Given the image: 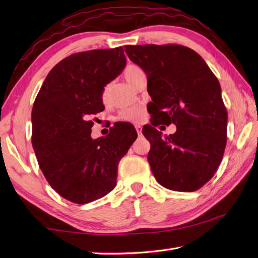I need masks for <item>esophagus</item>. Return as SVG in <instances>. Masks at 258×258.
I'll return each instance as SVG.
<instances>
[{"mask_svg":"<svg viewBox=\"0 0 258 258\" xmlns=\"http://www.w3.org/2000/svg\"><path fill=\"white\" fill-rule=\"evenodd\" d=\"M135 130H137V132H138L139 135L142 133V126H141V125H137V126H135Z\"/></svg>","mask_w":258,"mask_h":258,"instance_id":"esophagus-1","label":"esophagus"}]
</instances>
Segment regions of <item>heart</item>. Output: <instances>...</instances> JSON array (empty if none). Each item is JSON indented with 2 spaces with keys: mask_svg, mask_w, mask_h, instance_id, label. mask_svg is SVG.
<instances>
[{
  "mask_svg": "<svg viewBox=\"0 0 258 258\" xmlns=\"http://www.w3.org/2000/svg\"><path fill=\"white\" fill-rule=\"evenodd\" d=\"M141 71L138 66L135 64H128L127 67L124 69L123 77L130 84L134 85L135 80H137L138 73ZM109 95V87L106 86L102 91V100L106 101ZM146 109L141 106H132L127 107L120 110L118 113V119L123 121H128V123H141L146 118Z\"/></svg>",
  "mask_w": 258,
  "mask_h": 258,
  "instance_id": "obj_1",
  "label": "heart"
}]
</instances>
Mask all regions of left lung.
<instances>
[{"instance_id": "left-lung-1", "label": "left lung", "mask_w": 258, "mask_h": 258, "mask_svg": "<svg viewBox=\"0 0 258 258\" xmlns=\"http://www.w3.org/2000/svg\"><path fill=\"white\" fill-rule=\"evenodd\" d=\"M125 52L148 77L151 125L142 133L151 145L152 174L166 189H200L217 171L226 146L228 112L218 80L186 46L126 45ZM160 123H174L177 132L163 138L155 130Z\"/></svg>"}]
</instances>
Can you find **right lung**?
Listing matches in <instances>:
<instances>
[{
  "label": "right lung",
  "instance_id": "1",
  "mask_svg": "<svg viewBox=\"0 0 258 258\" xmlns=\"http://www.w3.org/2000/svg\"><path fill=\"white\" fill-rule=\"evenodd\" d=\"M125 66L121 46L72 54L51 69L35 99V155L49 184L69 202L84 205L109 194L138 137L133 125L117 123L104 138H91L89 118L103 111L104 86Z\"/></svg>",
  "mask_w": 258,
  "mask_h": 258
}]
</instances>
